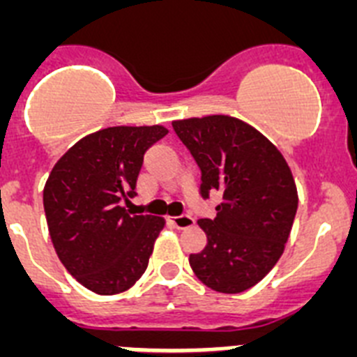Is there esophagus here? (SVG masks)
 Here are the masks:
<instances>
[{"label": "esophagus", "instance_id": "34e87169", "mask_svg": "<svg viewBox=\"0 0 357 357\" xmlns=\"http://www.w3.org/2000/svg\"><path fill=\"white\" fill-rule=\"evenodd\" d=\"M172 222L176 229H189V227L195 225V220L189 216V214H182V216L172 218Z\"/></svg>", "mask_w": 357, "mask_h": 357}]
</instances>
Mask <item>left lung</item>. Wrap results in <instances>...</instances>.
I'll list each match as a JSON object with an SVG mask.
<instances>
[{"label": "left lung", "instance_id": "left-lung-1", "mask_svg": "<svg viewBox=\"0 0 357 357\" xmlns=\"http://www.w3.org/2000/svg\"><path fill=\"white\" fill-rule=\"evenodd\" d=\"M173 128L200 166L202 197L222 193L216 216L198 220L207 245L189 264L214 291H245L284 252L298 206L291 169L272 141L232 116L176 119Z\"/></svg>", "mask_w": 357, "mask_h": 357}]
</instances>
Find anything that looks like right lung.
I'll list each match as a JSON object with an SVG mask.
<instances>
[{
	"label": "right lung",
	"instance_id": "1",
	"mask_svg": "<svg viewBox=\"0 0 357 357\" xmlns=\"http://www.w3.org/2000/svg\"><path fill=\"white\" fill-rule=\"evenodd\" d=\"M162 125L109 127L82 137L56 160L44 185L50 238L69 273L98 295L130 289L148 266L166 222L130 214L144 151L162 139Z\"/></svg>",
	"mask_w": 357,
	"mask_h": 357
}]
</instances>
